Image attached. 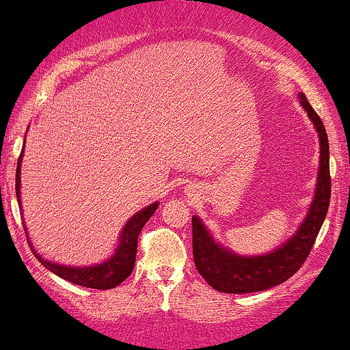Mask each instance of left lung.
<instances>
[{
    "label": "left lung",
    "instance_id": "obj_1",
    "mask_svg": "<svg viewBox=\"0 0 350 350\" xmlns=\"http://www.w3.org/2000/svg\"><path fill=\"white\" fill-rule=\"evenodd\" d=\"M301 106L308 112L311 122L318 130L321 158H319L318 187L310 213L301 223L300 230L280 250L258 258H243L223 250L213 241L208 231L197 217L192 218V252L197 271L210 287L223 293H251L267 290L285 282L298 272L326 218L331 199V174H329V143L323 120L310 106L305 94H300Z\"/></svg>",
    "mask_w": 350,
    "mask_h": 350
}]
</instances>
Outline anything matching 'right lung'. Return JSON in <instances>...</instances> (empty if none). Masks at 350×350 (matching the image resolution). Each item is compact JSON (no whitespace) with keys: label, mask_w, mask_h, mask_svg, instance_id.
I'll return each mask as SVG.
<instances>
[{"label":"right lung","mask_w":350,"mask_h":350,"mask_svg":"<svg viewBox=\"0 0 350 350\" xmlns=\"http://www.w3.org/2000/svg\"><path fill=\"white\" fill-rule=\"evenodd\" d=\"M21 158H23V151H21L19 159H18V170H16V196H18V202L21 204L19 199V183H21ZM158 208V204H151L146 208H143L142 212H138L137 215H133L125 225L124 231H122L120 237V244L117 247L116 254L112 256L107 262L99 264V266L94 267H65L58 266V264L49 262L47 259H44L39 252L32 247L31 241L27 239L29 246L36 258L39 259V262L44 267H47L49 271L57 273L62 279L71 282V284L83 285V287L88 288H98V290H107L113 288L124 282L133 271L135 258H137V241L138 234L145 223L150 220V217L153 215L154 210Z\"/></svg>","instance_id":"add662e5"}]
</instances>
